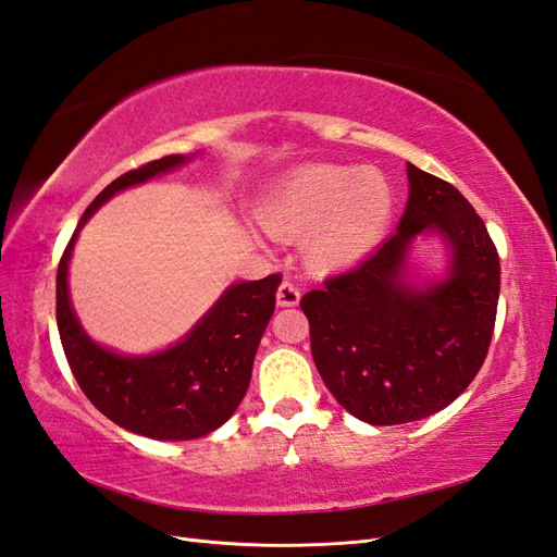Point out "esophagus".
<instances>
[{"instance_id":"esophagus-1","label":"esophagus","mask_w":557,"mask_h":557,"mask_svg":"<svg viewBox=\"0 0 557 557\" xmlns=\"http://www.w3.org/2000/svg\"><path fill=\"white\" fill-rule=\"evenodd\" d=\"M298 301H301V289L296 287L294 280L284 277L277 287V306H296Z\"/></svg>"}]
</instances>
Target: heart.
<instances>
[{
    "label": "heart",
    "instance_id": "b5f03b06",
    "mask_svg": "<svg viewBox=\"0 0 557 557\" xmlns=\"http://www.w3.org/2000/svg\"><path fill=\"white\" fill-rule=\"evenodd\" d=\"M393 216V188L376 169L315 164L296 171L270 195L261 219L270 235H310L318 265H341L372 249Z\"/></svg>",
    "mask_w": 557,
    "mask_h": 557
}]
</instances>
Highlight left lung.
Instances as JSON below:
<instances>
[{
	"instance_id": "obj_1",
	"label": "left lung",
	"mask_w": 557,
	"mask_h": 557,
	"mask_svg": "<svg viewBox=\"0 0 557 557\" xmlns=\"http://www.w3.org/2000/svg\"><path fill=\"white\" fill-rule=\"evenodd\" d=\"M397 233L346 273L301 298L324 386L372 425L419 421L475 379L492 344L502 265L473 205L451 183L407 164ZM446 235L453 273L425 293L401 284L406 249L424 227Z\"/></svg>"
}]
</instances>
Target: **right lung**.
Returning a JSON list of instances; mask_svg holds the SVG:
<instances>
[{
    "label": "right lung",
    "instance_id": "right-lung-1",
    "mask_svg": "<svg viewBox=\"0 0 557 557\" xmlns=\"http://www.w3.org/2000/svg\"><path fill=\"white\" fill-rule=\"evenodd\" d=\"M183 162V154H166L126 171L98 193L77 231L115 193ZM77 231L55 275V322L82 393L110 421L152 440H195L216 431L233 417L249 388L253 355L273 318L282 275L235 284L174 348L150 358H124L96 346L70 308L67 261Z\"/></svg>",
    "mask_w": 557,
    "mask_h": 557
}]
</instances>
